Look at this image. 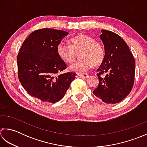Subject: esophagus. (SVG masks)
Listing matches in <instances>:
<instances>
[{
    "instance_id": "obj_1",
    "label": "esophagus",
    "mask_w": 147,
    "mask_h": 147,
    "mask_svg": "<svg viewBox=\"0 0 147 147\" xmlns=\"http://www.w3.org/2000/svg\"><path fill=\"white\" fill-rule=\"evenodd\" d=\"M77 77H80V78H82V79H86V78H88L89 77L88 74H78L77 75Z\"/></svg>"
}]
</instances>
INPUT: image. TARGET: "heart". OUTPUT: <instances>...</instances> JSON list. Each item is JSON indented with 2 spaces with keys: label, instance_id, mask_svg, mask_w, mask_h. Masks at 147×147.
Masks as SVG:
<instances>
[{
  "label": "heart",
  "instance_id": "b5f03b06",
  "mask_svg": "<svg viewBox=\"0 0 147 147\" xmlns=\"http://www.w3.org/2000/svg\"><path fill=\"white\" fill-rule=\"evenodd\" d=\"M56 52L63 61L72 62L79 53V61L69 67L70 71L78 74H84L94 66L102 63L105 58V49L100 42L91 36L79 35L71 38L70 44L60 42L56 46Z\"/></svg>",
  "mask_w": 147,
  "mask_h": 147
}]
</instances>
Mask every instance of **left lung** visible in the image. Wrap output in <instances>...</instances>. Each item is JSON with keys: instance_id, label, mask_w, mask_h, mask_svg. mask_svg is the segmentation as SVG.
<instances>
[{"instance_id": "1", "label": "left lung", "mask_w": 147, "mask_h": 147, "mask_svg": "<svg viewBox=\"0 0 147 147\" xmlns=\"http://www.w3.org/2000/svg\"><path fill=\"white\" fill-rule=\"evenodd\" d=\"M105 58L97 70L99 84L93 91L106 103H117L130 93L134 82L135 60L125 42L115 33L101 30ZM106 73L105 77L100 76Z\"/></svg>"}]
</instances>
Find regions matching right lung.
I'll list each match as a JSON object with an SVG mask.
<instances>
[{
	"label": "right lung",
	"instance_id": "obj_1",
	"mask_svg": "<svg viewBox=\"0 0 147 147\" xmlns=\"http://www.w3.org/2000/svg\"><path fill=\"white\" fill-rule=\"evenodd\" d=\"M67 32L42 28L31 33L23 42L17 57L18 78L33 97L55 103L63 98L77 74H58L67 68L58 56L56 46Z\"/></svg>",
	"mask_w": 147,
	"mask_h": 147
}]
</instances>
